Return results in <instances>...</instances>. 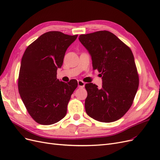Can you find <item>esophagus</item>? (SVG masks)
<instances>
[{
    "instance_id": "obj_1",
    "label": "esophagus",
    "mask_w": 160,
    "mask_h": 160,
    "mask_svg": "<svg viewBox=\"0 0 160 160\" xmlns=\"http://www.w3.org/2000/svg\"><path fill=\"white\" fill-rule=\"evenodd\" d=\"M85 83H84L83 81H82L81 80L78 81V86H79V88H84V87H85Z\"/></svg>"
}]
</instances>
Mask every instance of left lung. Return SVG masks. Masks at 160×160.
<instances>
[{"mask_svg":"<svg viewBox=\"0 0 160 160\" xmlns=\"http://www.w3.org/2000/svg\"><path fill=\"white\" fill-rule=\"evenodd\" d=\"M79 39L91 57L93 69L102 77L101 88L92 83L85 85L86 113L98 122H115L129 110L138 89L132 51L108 31L81 35Z\"/></svg>","mask_w":160,"mask_h":160,"instance_id":"left-lung-1","label":"left lung"}]
</instances>
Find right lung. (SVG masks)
<instances>
[{"mask_svg":"<svg viewBox=\"0 0 160 160\" xmlns=\"http://www.w3.org/2000/svg\"><path fill=\"white\" fill-rule=\"evenodd\" d=\"M77 35L59 31L43 34L28 46L22 57L18 92L32 118L41 125H51L66 115L67 105L77 81L57 79L65 52Z\"/></svg>","mask_w":160,"mask_h":160,"instance_id":"obj_1","label":"right lung"}]
</instances>
